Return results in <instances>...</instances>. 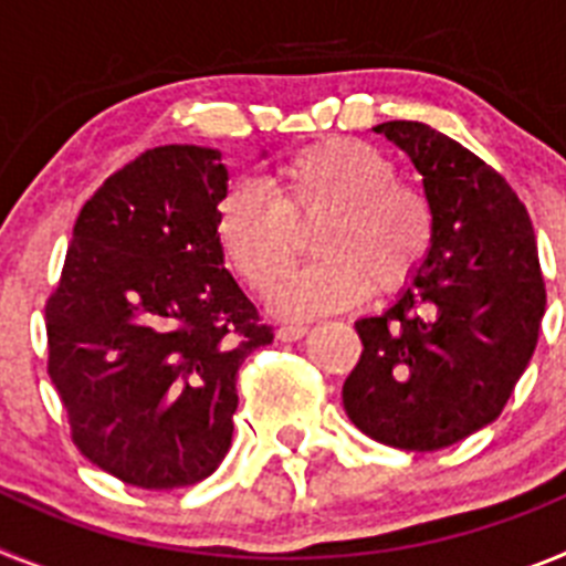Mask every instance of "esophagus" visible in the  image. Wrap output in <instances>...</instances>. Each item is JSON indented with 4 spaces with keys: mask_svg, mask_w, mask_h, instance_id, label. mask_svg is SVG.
Returning a JSON list of instances; mask_svg holds the SVG:
<instances>
[{
    "mask_svg": "<svg viewBox=\"0 0 566 566\" xmlns=\"http://www.w3.org/2000/svg\"><path fill=\"white\" fill-rule=\"evenodd\" d=\"M308 326H303V323H286V326L277 328V337L286 339V343H294V339L306 337Z\"/></svg>",
    "mask_w": 566,
    "mask_h": 566,
    "instance_id": "34e87169",
    "label": "esophagus"
}]
</instances>
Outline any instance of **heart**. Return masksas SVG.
Wrapping results in <instances>:
<instances>
[{"label": "heart", "instance_id": "heart-1", "mask_svg": "<svg viewBox=\"0 0 566 566\" xmlns=\"http://www.w3.org/2000/svg\"><path fill=\"white\" fill-rule=\"evenodd\" d=\"M323 260L274 294L286 317L357 306L368 294L408 286L433 247V209L422 189L397 178V164L359 138H326L274 167L263 184L238 181L214 207V238L238 277L272 292L300 252V229Z\"/></svg>", "mask_w": 566, "mask_h": 566}]
</instances>
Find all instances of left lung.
I'll return each instance as SVG.
<instances>
[{"instance_id":"8db88e82","label":"left lung","mask_w":566,"mask_h":566,"mask_svg":"<svg viewBox=\"0 0 566 566\" xmlns=\"http://www.w3.org/2000/svg\"><path fill=\"white\" fill-rule=\"evenodd\" d=\"M422 175L433 247L399 300L354 323L345 413L399 451H442L502 413L536 352L547 292L533 223L502 175L422 122L374 127Z\"/></svg>"}]
</instances>
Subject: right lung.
Returning <instances> with one entry per match:
<instances>
[{
	"label": "right lung",
	"instance_id": "obj_1",
	"mask_svg": "<svg viewBox=\"0 0 566 566\" xmlns=\"http://www.w3.org/2000/svg\"><path fill=\"white\" fill-rule=\"evenodd\" d=\"M227 187L218 149L142 153L82 207L44 306L70 437L133 488H187L218 470L238 368L274 337L223 266L214 207Z\"/></svg>",
	"mask_w": 566,
	"mask_h": 566
}]
</instances>
